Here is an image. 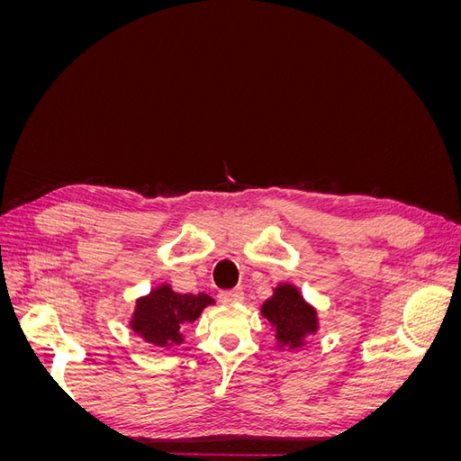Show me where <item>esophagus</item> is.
Masks as SVG:
<instances>
[{"label":"esophagus","instance_id":"obj_1","mask_svg":"<svg viewBox=\"0 0 461 461\" xmlns=\"http://www.w3.org/2000/svg\"><path fill=\"white\" fill-rule=\"evenodd\" d=\"M219 300L227 305L232 303H240L244 300V292L240 288H234V290H222L219 292Z\"/></svg>","mask_w":461,"mask_h":461}]
</instances>
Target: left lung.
Segmentation results:
<instances>
[{
    "instance_id": "obj_1",
    "label": "left lung",
    "mask_w": 461,
    "mask_h": 461,
    "mask_svg": "<svg viewBox=\"0 0 461 461\" xmlns=\"http://www.w3.org/2000/svg\"><path fill=\"white\" fill-rule=\"evenodd\" d=\"M259 313L273 332L276 350H298L321 329L317 308L292 283H278L273 294L261 303Z\"/></svg>"
}]
</instances>
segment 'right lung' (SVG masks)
I'll use <instances>...</instances> for the list:
<instances>
[{
    "label": "right lung",
    "instance_id": "obj_1",
    "mask_svg": "<svg viewBox=\"0 0 461 461\" xmlns=\"http://www.w3.org/2000/svg\"><path fill=\"white\" fill-rule=\"evenodd\" d=\"M209 305H215V300L203 292L180 294L169 283H161L136 298L129 327L144 342L167 350L185 342L183 329L200 319Z\"/></svg>",
    "mask_w": 461,
    "mask_h": 461
}]
</instances>
